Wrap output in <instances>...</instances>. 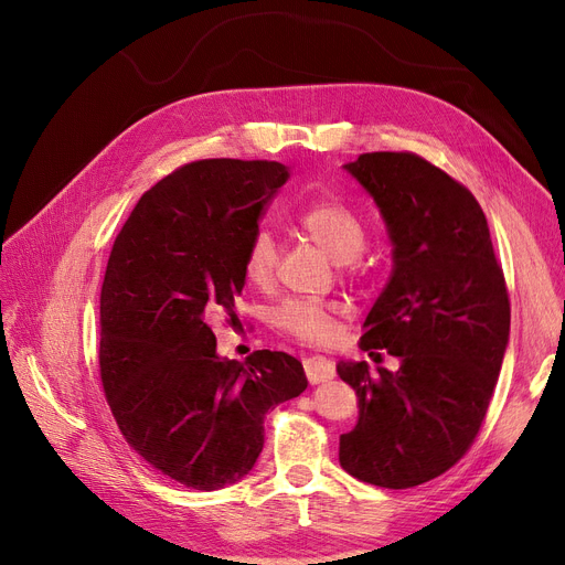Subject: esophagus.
<instances>
[{
  "label": "esophagus",
  "instance_id": "esophagus-1",
  "mask_svg": "<svg viewBox=\"0 0 565 565\" xmlns=\"http://www.w3.org/2000/svg\"><path fill=\"white\" fill-rule=\"evenodd\" d=\"M305 373H307L311 384H320V382L332 380L337 375V369H334V364L330 360L318 358V354H316V358H307L305 360Z\"/></svg>",
  "mask_w": 565,
  "mask_h": 565
}]
</instances>
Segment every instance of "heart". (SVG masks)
<instances>
[{
    "label": "heart",
    "mask_w": 565,
    "mask_h": 565,
    "mask_svg": "<svg viewBox=\"0 0 565 565\" xmlns=\"http://www.w3.org/2000/svg\"><path fill=\"white\" fill-rule=\"evenodd\" d=\"M295 226L348 273H360V254L366 247V224L350 205L334 196L316 199L295 215ZM277 243L267 231H258L245 254L243 270L252 286H267L277 270ZM341 309L330 302L286 300L273 313V324L309 345H328L339 334Z\"/></svg>",
    "instance_id": "b5f03b06"
}]
</instances>
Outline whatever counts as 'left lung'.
I'll return each instance as SVG.
<instances>
[{
    "label": "left lung",
    "instance_id": "8db88e82",
    "mask_svg": "<svg viewBox=\"0 0 565 565\" xmlns=\"http://www.w3.org/2000/svg\"><path fill=\"white\" fill-rule=\"evenodd\" d=\"M345 169L377 203L394 267L364 320L360 348L396 373L339 362L360 422L341 435V467L371 486L414 488L451 469L477 439L511 332L507 279L488 220L447 171L401 151L364 153Z\"/></svg>",
    "mask_w": 565,
    "mask_h": 565
}]
</instances>
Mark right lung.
Wrapping results in <instances>:
<instances>
[{
  "mask_svg": "<svg viewBox=\"0 0 565 565\" xmlns=\"http://www.w3.org/2000/svg\"><path fill=\"white\" fill-rule=\"evenodd\" d=\"M288 169L196 160L148 190L118 231L100 290V382L118 430L153 469L194 490L241 481L267 409L307 390L302 362L256 350L222 360L207 324L233 313L245 254Z\"/></svg>",
  "mask_w": 565,
  "mask_h": 565,
  "instance_id": "right-lung-1",
  "label": "right lung"
}]
</instances>
